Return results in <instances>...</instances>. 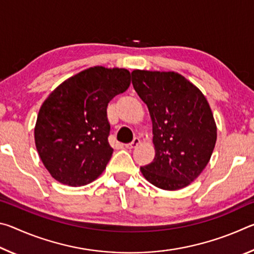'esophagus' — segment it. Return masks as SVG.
<instances>
[{
    "label": "esophagus",
    "mask_w": 254,
    "mask_h": 254,
    "mask_svg": "<svg viewBox=\"0 0 254 254\" xmlns=\"http://www.w3.org/2000/svg\"><path fill=\"white\" fill-rule=\"evenodd\" d=\"M140 142H141V141H140L139 137H134V139H133V141H132L131 143H127V144H126V148H127V149H133V148H136L137 145L140 144Z\"/></svg>",
    "instance_id": "esophagus-1"
}]
</instances>
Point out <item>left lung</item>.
<instances>
[{"mask_svg": "<svg viewBox=\"0 0 254 254\" xmlns=\"http://www.w3.org/2000/svg\"><path fill=\"white\" fill-rule=\"evenodd\" d=\"M132 84L152 121L153 161L143 177L165 190L188 186L207 166L217 128L204 94L175 71H132Z\"/></svg>", "mask_w": 254, "mask_h": 254, "instance_id": "1", "label": "left lung"}]
</instances>
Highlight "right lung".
<instances>
[{
    "instance_id": "obj_1",
    "label": "right lung",
    "mask_w": 254,
    "mask_h": 254,
    "mask_svg": "<svg viewBox=\"0 0 254 254\" xmlns=\"http://www.w3.org/2000/svg\"><path fill=\"white\" fill-rule=\"evenodd\" d=\"M130 84L127 69L95 66L50 93L38 114L34 142L51 177L72 187L100 177L113 153L107 105Z\"/></svg>"
}]
</instances>
